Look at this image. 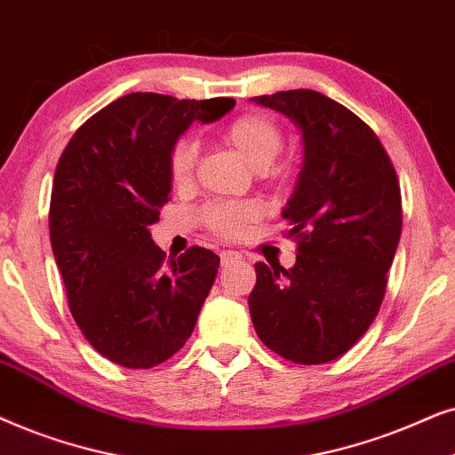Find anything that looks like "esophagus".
<instances>
[{
  "instance_id": "esophagus-1",
  "label": "esophagus",
  "mask_w": 455,
  "mask_h": 455,
  "mask_svg": "<svg viewBox=\"0 0 455 455\" xmlns=\"http://www.w3.org/2000/svg\"><path fill=\"white\" fill-rule=\"evenodd\" d=\"M241 259V256L237 251H231V250H227V251H220V264L222 266H228V264H233V262H239Z\"/></svg>"
}]
</instances>
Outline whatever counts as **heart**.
Wrapping results in <instances>:
<instances>
[{
	"label": "heart",
	"instance_id": "1",
	"mask_svg": "<svg viewBox=\"0 0 455 455\" xmlns=\"http://www.w3.org/2000/svg\"><path fill=\"white\" fill-rule=\"evenodd\" d=\"M224 139L253 171L276 174L275 160L283 148V132L266 114H243L224 126ZM197 148L191 139H179L168 156V172L177 185L191 179ZM259 208L251 202H220L204 210L205 224L224 237H235L245 231L247 224L258 220Z\"/></svg>",
	"mask_w": 455,
	"mask_h": 455
}]
</instances>
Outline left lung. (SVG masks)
Instances as JSON below:
<instances>
[{"label": "left lung", "instance_id": "8db88e82", "mask_svg": "<svg viewBox=\"0 0 455 455\" xmlns=\"http://www.w3.org/2000/svg\"><path fill=\"white\" fill-rule=\"evenodd\" d=\"M250 101L293 123L304 160L283 218L298 258L256 264L250 293L264 345L298 364L343 355L379 314L402 235V193L379 137L318 91L293 89Z\"/></svg>", "mask_w": 455, "mask_h": 455}]
</instances>
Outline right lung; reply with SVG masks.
I'll list each match as a JSON object with an SVG mask.
<instances>
[{"label": "right lung", "mask_w": 455, "mask_h": 455, "mask_svg": "<svg viewBox=\"0 0 455 455\" xmlns=\"http://www.w3.org/2000/svg\"><path fill=\"white\" fill-rule=\"evenodd\" d=\"M233 108L231 97L129 93L93 114L60 157L53 258L78 329L114 364H162L196 329L220 258L191 247L166 259L149 227L172 191V145L196 120L216 123Z\"/></svg>", "instance_id": "1"}]
</instances>
